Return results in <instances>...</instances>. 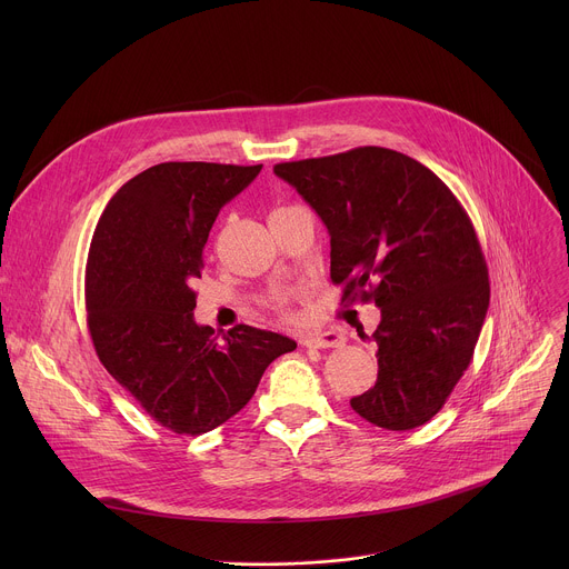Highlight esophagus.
<instances>
[{"instance_id":"obj_1","label":"esophagus","mask_w":569,"mask_h":569,"mask_svg":"<svg viewBox=\"0 0 569 569\" xmlns=\"http://www.w3.org/2000/svg\"><path fill=\"white\" fill-rule=\"evenodd\" d=\"M301 345L306 349H338L345 345V338L336 331H323V333H310L301 338Z\"/></svg>"}]
</instances>
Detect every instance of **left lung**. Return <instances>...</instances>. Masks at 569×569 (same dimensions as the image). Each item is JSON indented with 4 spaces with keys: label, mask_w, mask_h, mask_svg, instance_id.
I'll use <instances>...</instances> for the list:
<instances>
[{
    "label": "left lung",
    "mask_w": 569,
    "mask_h": 569,
    "mask_svg": "<svg viewBox=\"0 0 569 569\" xmlns=\"http://www.w3.org/2000/svg\"><path fill=\"white\" fill-rule=\"evenodd\" d=\"M331 236V281L373 301L378 380L351 408L385 430L428 423L468 369L491 299L472 222L421 161L380 146L277 164Z\"/></svg>",
    "instance_id": "8db88e82"
}]
</instances>
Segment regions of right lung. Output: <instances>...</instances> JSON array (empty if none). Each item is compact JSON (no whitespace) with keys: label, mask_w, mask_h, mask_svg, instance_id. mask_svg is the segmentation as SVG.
Masks as SVG:
<instances>
[{"label":"right lung","mask_w":569,"mask_h":569,"mask_svg":"<svg viewBox=\"0 0 569 569\" xmlns=\"http://www.w3.org/2000/svg\"><path fill=\"white\" fill-rule=\"evenodd\" d=\"M257 167L164 161L128 180L97 224L88 327L101 365L159 426L198 437L254 396L268 365L297 342L238 323L222 342L193 319V281L218 211Z\"/></svg>","instance_id":"add662e5"}]
</instances>
